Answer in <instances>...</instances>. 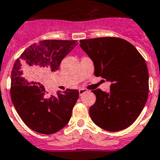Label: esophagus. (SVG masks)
<instances>
[{"label": "esophagus", "instance_id": "34e87169", "mask_svg": "<svg viewBox=\"0 0 160 160\" xmlns=\"http://www.w3.org/2000/svg\"><path fill=\"white\" fill-rule=\"evenodd\" d=\"M78 92H79V95L82 96V95H83L84 93H86V92H88V90L85 89V88H80V89L78 90Z\"/></svg>", "mask_w": 160, "mask_h": 160}]
</instances>
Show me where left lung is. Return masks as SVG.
I'll list each match as a JSON object with an SVG mask.
<instances>
[{
  "label": "left lung",
  "mask_w": 160,
  "mask_h": 160,
  "mask_svg": "<svg viewBox=\"0 0 160 160\" xmlns=\"http://www.w3.org/2000/svg\"><path fill=\"white\" fill-rule=\"evenodd\" d=\"M80 47L93 61L94 74L111 82L110 92L92 91L96 101L90 107L95 124L118 132L135 122L146 105L149 72L142 55L128 41L118 38L80 41Z\"/></svg>",
  "instance_id": "8db88e82"
}]
</instances>
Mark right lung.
Masks as SVG:
<instances>
[{
    "mask_svg": "<svg viewBox=\"0 0 160 160\" xmlns=\"http://www.w3.org/2000/svg\"><path fill=\"white\" fill-rule=\"evenodd\" d=\"M77 45L76 40L40 41L28 47L14 63L12 103L23 122L37 132L53 134L69 122L78 91L67 89L49 96L41 82L45 74L58 70L62 59Z\"/></svg>",
    "mask_w": 160,
    "mask_h": 160,
    "instance_id": "obj_1",
    "label": "right lung"
}]
</instances>
